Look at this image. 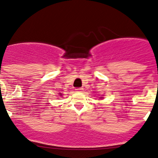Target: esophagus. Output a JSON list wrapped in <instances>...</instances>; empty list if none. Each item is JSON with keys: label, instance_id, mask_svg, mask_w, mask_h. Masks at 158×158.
I'll return each mask as SVG.
<instances>
[{"label": "esophagus", "instance_id": "34e87169", "mask_svg": "<svg viewBox=\"0 0 158 158\" xmlns=\"http://www.w3.org/2000/svg\"><path fill=\"white\" fill-rule=\"evenodd\" d=\"M75 90H76V92H79V93H81V92H83L84 89H82V88H77V89H76Z\"/></svg>", "mask_w": 158, "mask_h": 158}]
</instances>
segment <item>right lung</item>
Here are the masks:
<instances>
[{
  "instance_id": "add662e5",
  "label": "right lung",
  "mask_w": 158,
  "mask_h": 158,
  "mask_svg": "<svg viewBox=\"0 0 158 158\" xmlns=\"http://www.w3.org/2000/svg\"><path fill=\"white\" fill-rule=\"evenodd\" d=\"M59 94H60V96H62V93H59Z\"/></svg>"
}]
</instances>
